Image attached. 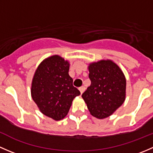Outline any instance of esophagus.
I'll return each mask as SVG.
<instances>
[{
  "label": "esophagus",
  "mask_w": 153,
  "mask_h": 153,
  "mask_svg": "<svg viewBox=\"0 0 153 153\" xmlns=\"http://www.w3.org/2000/svg\"><path fill=\"white\" fill-rule=\"evenodd\" d=\"M78 89H79L80 92H81V94H82L83 92H84V90H85V87H84V86H81V87H79Z\"/></svg>",
  "instance_id": "obj_1"
}]
</instances>
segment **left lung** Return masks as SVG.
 <instances>
[{"instance_id": "1", "label": "left lung", "mask_w": 153, "mask_h": 153, "mask_svg": "<svg viewBox=\"0 0 153 153\" xmlns=\"http://www.w3.org/2000/svg\"><path fill=\"white\" fill-rule=\"evenodd\" d=\"M88 69L91 85L82 94V98L91 115L104 119L124 102L126 78L118 64L109 59L90 63Z\"/></svg>"}]
</instances>
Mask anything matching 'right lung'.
Masks as SVG:
<instances>
[{"label":"right lung","mask_w":153,"mask_h":153,"mask_svg":"<svg viewBox=\"0 0 153 153\" xmlns=\"http://www.w3.org/2000/svg\"><path fill=\"white\" fill-rule=\"evenodd\" d=\"M69 62L58 55L45 58L32 78L31 95L44 115L55 121L67 116L72 101L81 94L69 75Z\"/></svg>","instance_id":"add662e5"}]
</instances>
